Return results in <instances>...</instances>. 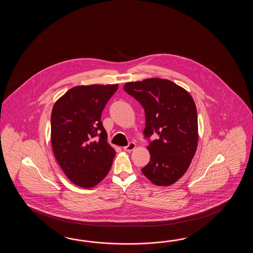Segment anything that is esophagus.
Segmentation results:
<instances>
[{
  "instance_id": "esophagus-1",
  "label": "esophagus",
  "mask_w": 253,
  "mask_h": 253,
  "mask_svg": "<svg viewBox=\"0 0 253 253\" xmlns=\"http://www.w3.org/2000/svg\"><path fill=\"white\" fill-rule=\"evenodd\" d=\"M134 148H135V144L134 142H130L128 145L124 146V150L127 151V152H131V151L134 150Z\"/></svg>"
}]
</instances>
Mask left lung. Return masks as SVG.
<instances>
[{"mask_svg":"<svg viewBox=\"0 0 253 253\" xmlns=\"http://www.w3.org/2000/svg\"><path fill=\"white\" fill-rule=\"evenodd\" d=\"M124 90L145 110V138L150 162L142 169L156 185L175 183L187 171L198 144L197 110L183 87L163 79L128 82ZM154 135L156 139L150 141Z\"/></svg>","mask_w":253,"mask_h":253,"instance_id":"1","label":"left lung"}]
</instances>
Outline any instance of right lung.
I'll list each match as a JSON object with an SVG mask.
<instances>
[{
	"mask_svg": "<svg viewBox=\"0 0 253 253\" xmlns=\"http://www.w3.org/2000/svg\"><path fill=\"white\" fill-rule=\"evenodd\" d=\"M119 85L70 88L54 104L50 125L54 156L76 185L91 188L107 176L116 151L101 122L106 104Z\"/></svg>",
	"mask_w": 253,
	"mask_h": 253,
	"instance_id": "1",
	"label": "right lung"
}]
</instances>
